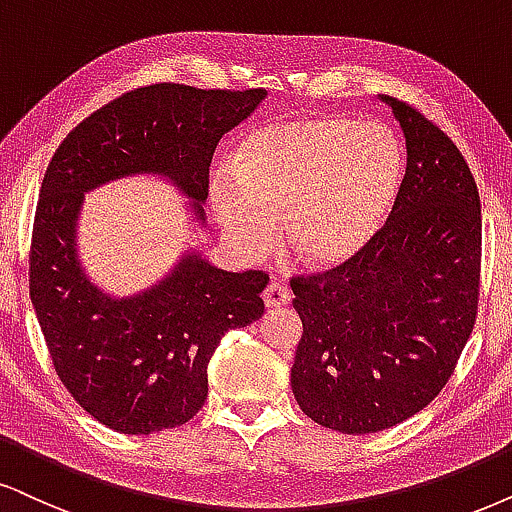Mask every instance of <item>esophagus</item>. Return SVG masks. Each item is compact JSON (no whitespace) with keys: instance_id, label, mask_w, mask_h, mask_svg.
<instances>
[{"instance_id":"esophagus-1","label":"esophagus","mask_w":512,"mask_h":512,"mask_svg":"<svg viewBox=\"0 0 512 512\" xmlns=\"http://www.w3.org/2000/svg\"><path fill=\"white\" fill-rule=\"evenodd\" d=\"M262 300H264V304H267L269 309H281V307H288L290 300H293V295H290V290L283 286V283L271 281L269 286L264 288Z\"/></svg>"}]
</instances>
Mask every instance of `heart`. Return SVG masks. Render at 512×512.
I'll list each match as a JSON object with an SVG mask.
<instances>
[{"label":"heart","instance_id":"1","mask_svg":"<svg viewBox=\"0 0 512 512\" xmlns=\"http://www.w3.org/2000/svg\"><path fill=\"white\" fill-rule=\"evenodd\" d=\"M215 174L210 200L224 234L245 255L269 248L274 224L302 264L333 269L357 257L397 203L404 158L378 122L297 115L252 129Z\"/></svg>","mask_w":512,"mask_h":512}]
</instances>
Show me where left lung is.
<instances>
[{"label": "left lung", "mask_w": 512, "mask_h": 512, "mask_svg": "<svg viewBox=\"0 0 512 512\" xmlns=\"http://www.w3.org/2000/svg\"><path fill=\"white\" fill-rule=\"evenodd\" d=\"M406 139L397 203L357 257L290 278L302 319L290 383L314 423L368 435L442 392L477 319L480 191L463 153L411 103L383 96Z\"/></svg>", "instance_id": "1"}]
</instances>
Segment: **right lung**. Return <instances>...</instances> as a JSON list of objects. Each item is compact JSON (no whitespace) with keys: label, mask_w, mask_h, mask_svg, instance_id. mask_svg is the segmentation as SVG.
<instances>
[{"label":"right lung","mask_w":512,"mask_h":512,"mask_svg":"<svg viewBox=\"0 0 512 512\" xmlns=\"http://www.w3.org/2000/svg\"><path fill=\"white\" fill-rule=\"evenodd\" d=\"M264 94L174 82L132 89L82 120L44 172L30 300L56 375L106 428L151 435L189 423L208 397V361L222 335L264 314L260 293L269 276L260 269L231 274L191 255L160 286L113 300L87 281L75 257L84 191L125 174L160 172L200 208L219 139Z\"/></svg>","instance_id":"add662e5"}]
</instances>
